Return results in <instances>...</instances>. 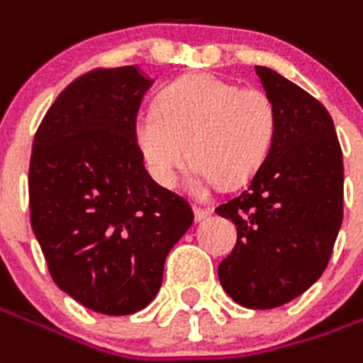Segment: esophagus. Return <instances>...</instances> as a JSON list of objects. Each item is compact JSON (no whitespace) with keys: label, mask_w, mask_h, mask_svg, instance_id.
<instances>
[{"label":"esophagus","mask_w":363,"mask_h":363,"mask_svg":"<svg viewBox=\"0 0 363 363\" xmlns=\"http://www.w3.org/2000/svg\"><path fill=\"white\" fill-rule=\"evenodd\" d=\"M210 208L206 206H194V218H196V222H200V220H204L206 216H210Z\"/></svg>","instance_id":"esophagus-1"}]
</instances>
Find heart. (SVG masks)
<instances>
[{
	"mask_svg": "<svg viewBox=\"0 0 363 363\" xmlns=\"http://www.w3.org/2000/svg\"><path fill=\"white\" fill-rule=\"evenodd\" d=\"M277 131V108L269 94L214 74L174 80L153 110L133 121V139L151 177L171 189L189 163L196 161L200 184H228L252 177Z\"/></svg>",
	"mask_w": 363,
	"mask_h": 363,
	"instance_id": "1",
	"label": "heart"
}]
</instances>
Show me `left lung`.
<instances>
[{"mask_svg": "<svg viewBox=\"0 0 363 363\" xmlns=\"http://www.w3.org/2000/svg\"><path fill=\"white\" fill-rule=\"evenodd\" d=\"M255 72L277 108V131L247 189L216 208L238 230L218 277L238 305L275 308L303 295L330 261L344 216V163L323 104L271 68Z\"/></svg>", "mask_w": 363, "mask_h": 363, "instance_id": "1", "label": "left lung"}]
</instances>
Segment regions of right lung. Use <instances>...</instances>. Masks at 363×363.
<instances>
[{
    "mask_svg": "<svg viewBox=\"0 0 363 363\" xmlns=\"http://www.w3.org/2000/svg\"><path fill=\"white\" fill-rule=\"evenodd\" d=\"M151 84L138 67L90 70L58 94L33 139L31 225L50 277L110 316L153 301L194 220L186 200L149 177L133 139Z\"/></svg>",
    "mask_w": 363,
    "mask_h": 363,
    "instance_id": "add662e5",
    "label": "right lung"
}]
</instances>
